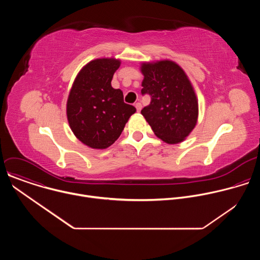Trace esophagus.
I'll list each match as a JSON object with an SVG mask.
<instances>
[{
	"instance_id": "1",
	"label": "esophagus",
	"mask_w": 260,
	"mask_h": 260,
	"mask_svg": "<svg viewBox=\"0 0 260 260\" xmlns=\"http://www.w3.org/2000/svg\"><path fill=\"white\" fill-rule=\"evenodd\" d=\"M136 109H137L138 112H140V111L142 110V104L141 103H137L136 104Z\"/></svg>"
}]
</instances>
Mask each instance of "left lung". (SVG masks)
<instances>
[{
    "label": "left lung",
    "mask_w": 260,
    "mask_h": 260,
    "mask_svg": "<svg viewBox=\"0 0 260 260\" xmlns=\"http://www.w3.org/2000/svg\"><path fill=\"white\" fill-rule=\"evenodd\" d=\"M142 94L151 102L141 111L154 134L168 144L188 137L199 117V102L186 73L175 61L143 62Z\"/></svg>",
    "instance_id": "8db88e82"
}]
</instances>
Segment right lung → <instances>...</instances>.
<instances>
[{
    "label": "right lung",
    "instance_id": "obj_1",
    "mask_svg": "<svg viewBox=\"0 0 260 260\" xmlns=\"http://www.w3.org/2000/svg\"><path fill=\"white\" fill-rule=\"evenodd\" d=\"M116 58H96L78 73L67 101V117L76 138L93 149H106L121 135L136 108L111 85L120 67Z\"/></svg>",
    "mask_w": 260,
    "mask_h": 260
}]
</instances>
